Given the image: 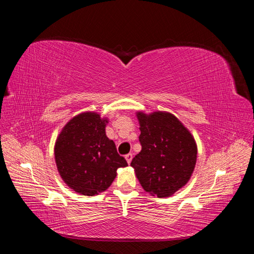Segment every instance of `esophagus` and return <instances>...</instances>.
<instances>
[{
	"label": "esophagus",
	"instance_id": "obj_1",
	"mask_svg": "<svg viewBox=\"0 0 254 254\" xmlns=\"http://www.w3.org/2000/svg\"><path fill=\"white\" fill-rule=\"evenodd\" d=\"M125 159H126L128 164L131 163V161H132V153H128V155L125 156Z\"/></svg>",
	"mask_w": 254,
	"mask_h": 254
}]
</instances>
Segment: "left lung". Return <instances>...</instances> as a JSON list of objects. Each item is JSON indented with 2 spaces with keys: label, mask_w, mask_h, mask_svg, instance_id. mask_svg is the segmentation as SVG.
Segmentation results:
<instances>
[{
  "label": "left lung",
  "mask_w": 254,
  "mask_h": 254,
  "mask_svg": "<svg viewBox=\"0 0 254 254\" xmlns=\"http://www.w3.org/2000/svg\"><path fill=\"white\" fill-rule=\"evenodd\" d=\"M142 150L131 165L142 188L152 196L170 197L183 188L194 172L197 145L194 136L174 114L136 112Z\"/></svg>",
  "instance_id": "1"
}]
</instances>
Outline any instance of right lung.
Returning <instances> with one entry per match:
<instances>
[{
  "mask_svg": "<svg viewBox=\"0 0 254 254\" xmlns=\"http://www.w3.org/2000/svg\"><path fill=\"white\" fill-rule=\"evenodd\" d=\"M108 120L96 112L76 115L61 130L55 143V161L68 188L84 196L108 189L120 167L128 166L106 135Z\"/></svg>",
  "mask_w": 254,
  "mask_h": 254,
  "instance_id": "1",
  "label": "right lung"
}]
</instances>
